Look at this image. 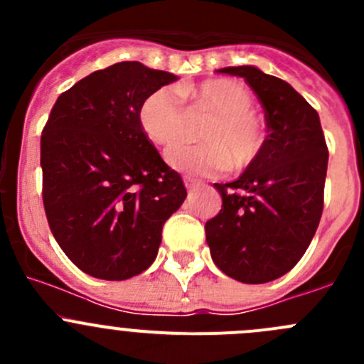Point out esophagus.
Returning a JSON list of instances; mask_svg holds the SVG:
<instances>
[{"mask_svg":"<svg viewBox=\"0 0 364 364\" xmlns=\"http://www.w3.org/2000/svg\"><path fill=\"white\" fill-rule=\"evenodd\" d=\"M183 181H185V186L188 190H193V188H197V186L200 185V181L199 179H196V178H190V176H186V178H183Z\"/></svg>","mask_w":364,"mask_h":364,"instance_id":"1","label":"esophagus"}]
</instances>
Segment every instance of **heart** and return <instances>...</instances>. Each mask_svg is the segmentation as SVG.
Instances as JSON below:
<instances>
[{
    "label": "heart",
    "instance_id": "b5f03b06",
    "mask_svg": "<svg viewBox=\"0 0 364 364\" xmlns=\"http://www.w3.org/2000/svg\"><path fill=\"white\" fill-rule=\"evenodd\" d=\"M200 107L215 114L200 132V144L178 142L165 151L171 167L188 174L211 176L230 167L241 171L260 156L266 144L262 121L252 111L250 91L236 80L209 79L183 90ZM141 128L155 144L176 141L183 130L185 111L172 90L161 87L149 95L139 111Z\"/></svg>",
    "mask_w": 364,
    "mask_h": 364
}]
</instances>
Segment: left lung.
I'll list each match as a JSON object with an SVG mask.
<instances>
[{
  "instance_id": "left-lung-1",
  "label": "left lung",
  "mask_w": 364,
  "mask_h": 364,
  "mask_svg": "<svg viewBox=\"0 0 364 364\" xmlns=\"http://www.w3.org/2000/svg\"><path fill=\"white\" fill-rule=\"evenodd\" d=\"M243 77L264 107L267 137L260 156L232 183L215 188L222 209L205 222L211 259L227 277L267 284L306 252L324 205L328 146L318 114L285 80L262 70L220 68Z\"/></svg>"
}]
</instances>
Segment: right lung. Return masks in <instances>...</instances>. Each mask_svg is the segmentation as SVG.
I'll return each instance as SVG.
<instances>
[{
  "label": "right lung",
  "mask_w": 364,
  "mask_h": 364,
  "mask_svg": "<svg viewBox=\"0 0 364 364\" xmlns=\"http://www.w3.org/2000/svg\"><path fill=\"white\" fill-rule=\"evenodd\" d=\"M178 80L139 61L97 70L60 95L42 132L43 208L61 250L90 277L148 269L186 199L181 176L141 128L146 98Z\"/></svg>",
  "instance_id": "1"
}]
</instances>
